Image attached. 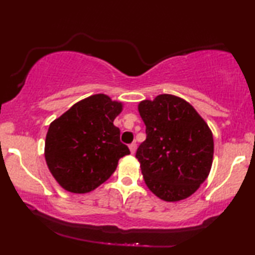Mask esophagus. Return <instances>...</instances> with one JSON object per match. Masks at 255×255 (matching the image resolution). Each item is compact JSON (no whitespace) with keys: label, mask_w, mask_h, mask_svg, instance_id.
<instances>
[{"label":"esophagus","mask_w":255,"mask_h":255,"mask_svg":"<svg viewBox=\"0 0 255 255\" xmlns=\"http://www.w3.org/2000/svg\"><path fill=\"white\" fill-rule=\"evenodd\" d=\"M128 148H130L131 153L133 154V153L135 152V148H137V144H135V142H132V144L128 145Z\"/></svg>","instance_id":"obj_1"}]
</instances>
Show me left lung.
<instances>
[{
    "instance_id": "1",
    "label": "left lung",
    "mask_w": 255,
    "mask_h": 255,
    "mask_svg": "<svg viewBox=\"0 0 255 255\" xmlns=\"http://www.w3.org/2000/svg\"><path fill=\"white\" fill-rule=\"evenodd\" d=\"M138 110L146 140L135 158L146 186L167 202L189 197L211 169L214 138L208 124L187 101L169 94L141 101Z\"/></svg>"
}]
</instances>
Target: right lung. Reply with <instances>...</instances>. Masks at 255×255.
<instances>
[{
	"instance_id": "add662e5",
	"label": "right lung",
	"mask_w": 255,
	"mask_h": 255,
	"mask_svg": "<svg viewBox=\"0 0 255 255\" xmlns=\"http://www.w3.org/2000/svg\"><path fill=\"white\" fill-rule=\"evenodd\" d=\"M122 109L121 102L96 94L75 103L50 124L45 159L64 189L75 194L96 189L113 175L118 160L130 154L114 125Z\"/></svg>"
}]
</instances>
